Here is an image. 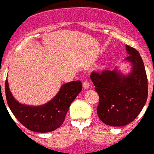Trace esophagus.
Returning a JSON list of instances; mask_svg holds the SVG:
<instances>
[{"label": "esophagus", "mask_w": 154, "mask_h": 154, "mask_svg": "<svg viewBox=\"0 0 154 154\" xmlns=\"http://www.w3.org/2000/svg\"><path fill=\"white\" fill-rule=\"evenodd\" d=\"M82 85H83V87L85 89H88L90 88V83L88 80H84Z\"/></svg>", "instance_id": "1"}]
</instances>
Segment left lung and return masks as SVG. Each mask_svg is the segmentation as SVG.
Returning a JSON list of instances; mask_svg holds the SVG:
<instances>
[{"instance_id": "8db88e82", "label": "left lung", "mask_w": 154, "mask_h": 154, "mask_svg": "<svg viewBox=\"0 0 154 154\" xmlns=\"http://www.w3.org/2000/svg\"><path fill=\"white\" fill-rule=\"evenodd\" d=\"M127 56L124 61L131 69L124 74L113 70L92 72L91 79L100 97L97 115L106 125L123 127L133 121L142 110L147 99V78L140 54L126 45Z\"/></svg>"}]
</instances>
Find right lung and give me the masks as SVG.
Segmentation results:
<instances>
[{"mask_svg": "<svg viewBox=\"0 0 154 154\" xmlns=\"http://www.w3.org/2000/svg\"><path fill=\"white\" fill-rule=\"evenodd\" d=\"M81 81L63 84L50 101L41 106H28L19 103L12 94L8 80L5 82L7 104L12 113L27 129L36 132H48L60 127L71 103L82 91Z\"/></svg>", "mask_w": 154, "mask_h": 154, "instance_id": "add662e5", "label": "right lung"}]
</instances>
